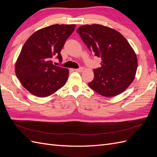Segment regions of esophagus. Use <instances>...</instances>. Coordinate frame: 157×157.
<instances>
[{"label": "esophagus", "instance_id": "34e87169", "mask_svg": "<svg viewBox=\"0 0 157 157\" xmlns=\"http://www.w3.org/2000/svg\"><path fill=\"white\" fill-rule=\"evenodd\" d=\"M75 71H77V72H82V71H83V68L82 67H79L78 69H75Z\"/></svg>", "mask_w": 157, "mask_h": 157}]
</instances>
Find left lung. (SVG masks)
Instances as JSON below:
<instances>
[{
	"mask_svg": "<svg viewBox=\"0 0 157 157\" xmlns=\"http://www.w3.org/2000/svg\"><path fill=\"white\" fill-rule=\"evenodd\" d=\"M88 48L101 58V67L94 69L88 86L104 97L121 94L133 82L137 67L134 50L119 32L98 24L84 25L77 30Z\"/></svg>",
	"mask_w": 157,
	"mask_h": 157,
	"instance_id": "obj_1",
	"label": "left lung"
}]
</instances>
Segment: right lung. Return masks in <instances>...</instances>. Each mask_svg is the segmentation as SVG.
<instances>
[{
	"label": "right lung",
	"instance_id": "add662e5",
	"mask_svg": "<svg viewBox=\"0 0 157 157\" xmlns=\"http://www.w3.org/2000/svg\"><path fill=\"white\" fill-rule=\"evenodd\" d=\"M75 25L55 24L36 31L23 45L16 63V74L30 93L40 98L49 96L63 87L69 70L56 66L52 59L62 61L60 52L72 34Z\"/></svg>",
	"mask_w": 157,
	"mask_h": 157
}]
</instances>
